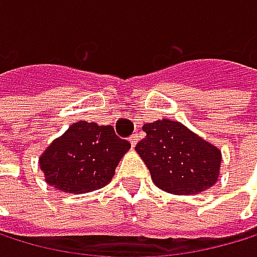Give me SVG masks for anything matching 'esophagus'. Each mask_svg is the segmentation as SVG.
Listing matches in <instances>:
<instances>
[{"label": "esophagus", "mask_w": 257, "mask_h": 257, "mask_svg": "<svg viewBox=\"0 0 257 257\" xmlns=\"http://www.w3.org/2000/svg\"><path fill=\"white\" fill-rule=\"evenodd\" d=\"M137 142H139V134H133V136L130 137V143H131V146H136V145H137Z\"/></svg>", "instance_id": "34e87169"}]
</instances>
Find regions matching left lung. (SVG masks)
I'll return each instance as SVG.
<instances>
[{
    "label": "left lung",
    "instance_id": "obj_1",
    "mask_svg": "<svg viewBox=\"0 0 257 257\" xmlns=\"http://www.w3.org/2000/svg\"><path fill=\"white\" fill-rule=\"evenodd\" d=\"M146 137L136 146L151 179L160 190L199 194L217 182L222 163L219 148L176 120H156L143 126Z\"/></svg>",
    "mask_w": 257,
    "mask_h": 257
}]
</instances>
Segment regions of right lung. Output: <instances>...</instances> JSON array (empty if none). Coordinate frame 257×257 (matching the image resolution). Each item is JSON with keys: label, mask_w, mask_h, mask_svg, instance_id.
<instances>
[{"label": "right lung", "mask_w": 257, "mask_h": 257, "mask_svg": "<svg viewBox=\"0 0 257 257\" xmlns=\"http://www.w3.org/2000/svg\"><path fill=\"white\" fill-rule=\"evenodd\" d=\"M131 143L115 136L112 126L77 121L40 156L47 185L69 194H84L109 183Z\"/></svg>", "instance_id": "add662e5"}]
</instances>
